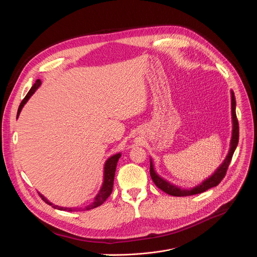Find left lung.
<instances>
[{
  "label": "left lung",
  "mask_w": 257,
  "mask_h": 257,
  "mask_svg": "<svg viewBox=\"0 0 257 257\" xmlns=\"http://www.w3.org/2000/svg\"><path fill=\"white\" fill-rule=\"evenodd\" d=\"M231 104H232L231 108H232L233 130H232V137H231V142H230V150H229V153H228L226 159L224 160L223 164L215 170V172L211 176H209L202 183H200L199 185H197L193 188H190V189H183V188L178 187L175 184H172V183L165 180L164 178H162L156 172L153 160L151 159L150 172H151L152 179H153L155 184L157 185V187H159L161 190H163L167 194H170L173 196H189V195L202 193V192L208 190L209 188H212V187L218 185L219 183H221V181L224 179V177L227 173L228 167L231 163L232 157L234 155V152L237 148L238 141H239V124H238V120H237V116H236V99H235L233 90H231Z\"/></svg>",
  "instance_id": "1"
}]
</instances>
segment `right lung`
<instances>
[{
    "instance_id": "add662e5",
    "label": "right lung",
    "mask_w": 257,
    "mask_h": 257,
    "mask_svg": "<svg viewBox=\"0 0 257 257\" xmlns=\"http://www.w3.org/2000/svg\"><path fill=\"white\" fill-rule=\"evenodd\" d=\"M42 84V81L40 79H38L35 81V83L32 85V87L30 88V90L28 91V93L26 94V96L23 98V100L21 101L20 105H19V108H18V112H17V118L19 117L20 115V112L22 107L24 106V104L28 101V99L31 97V95L35 92V90L38 89ZM121 158V153L119 154H116L112 157H109L105 163H104V167H103V181H102V185L98 191V193L95 195L94 199H93V202L90 203L89 205H87L84 209L86 210H89V209H92V208H95L99 205H101L105 200L106 198L111 195L112 191H113V185H114V178H115V172H116V168H117V163L119 161V159ZM40 196L42 197V199L52 205L54 208L56 209H59V210H65V211H77L79 210L80 208H75V207H63V206H59V205H55L53 204L52 202H50L43 194L40 193Z\"/></svg>"
}]
</instances>
